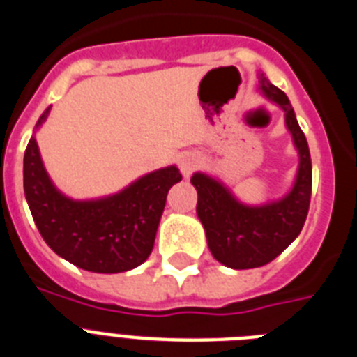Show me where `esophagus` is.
<instances>
[{
	"label": "esophagus",
	"instance_id": "esophagus-1",
	"mask_svg": "<svg viewBox=\"0 0 357 357\" xmlns=\"http://www.w3.org/2000/svg\"><path fill=\"white\" fill-rule=\"evenodd\" d=\"M197 166H199V157L195 153H184L181 158H178V167L184 176H190L191 173L195 172Z\"/></svg>",
	"mask_w": 357,
	"mask_h": 357
}]
</instances>
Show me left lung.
Wrapping results in <instances>:
<instances>
[{
	"mask_svg": "<svg viewBox=\"0 0 357 357\" xmlns=\"http://www.w3.org/2000/svg\"><path fill=\"white\" fill-rule=\"evenodd\" d=\"M259 89L284 111V123L299 153V167L290 193L275 202L246 206L211 176L204 173L191 176L199 195L197 215L204 226L211 255L234 270L264 266L284 252L301 234L310 206L312 160L305 132L287 94L270 84L263 73L259 75Z\"/></svg>",
	"mask_w": 357,
	"mask_h": 357,
	"instance_id": "obj_1",
	"label": "left lung"
}]
</instances>
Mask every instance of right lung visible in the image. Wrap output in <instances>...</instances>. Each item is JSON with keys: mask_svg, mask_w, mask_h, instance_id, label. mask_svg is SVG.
<instances>
[{"mask_svg": "<svg viewBox=\"0 0 357 357\" xmlns=\"http://www.w3.org/2000/svg\"><path fill=\"white\" fill-rule=\"evenodd\" d=\"M47 114L49 109L36 128ZM181 181L178 167L169 166L105 199L73 200L51 182L34 137L23 158L25 199L43 241L66 261L96 273L128 272L149 257L167 191Z\"/></svg>", "mask_w": 357, "mask_h": 357, "instance_id": "obj_1", "label": "right lung"}]
</instances>
